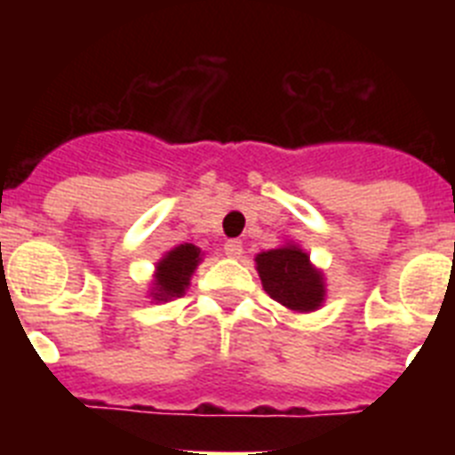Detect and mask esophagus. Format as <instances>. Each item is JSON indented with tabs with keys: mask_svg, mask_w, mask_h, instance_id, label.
Masks as SVG:
<instances>
[{
	"mask_svg": "<svg viewBox=\"0 0 455 455\" xmlns=\"http://www.w3.org/2000/svg\"><path fill=\"white\" fill-rule=\"evenodd\" d=\"M223 251H225V255L230 257V259H239V257L243 255V246H241V241H236V239L228 241Z\"/></svg>",
	"mask_w": 455,
	"mask_h": 455,
	"instance_id": "esophagus-1",
	"label": "esophagus"
}]
</instances>
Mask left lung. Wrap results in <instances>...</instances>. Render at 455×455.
<instances>
[{"instance_id": "obj_1", "label": "left lung", "mask_w": 455, "mask_h": 455, "mask_svg": "<svg viewBox=\"0 0 455 455\" xmlns=\"http://www.w3.org/2000/svg\"><path fill=\"white\" fill-rule=\"evenodd\" d=\"M255 268L264 291L289 312L309 315L325 303L328 289L323 271L316 268L307 252L293 241L257 252Z\"/></svg>"}]
</instances>
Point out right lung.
Wrapping results in <instances>:
<instances>
[{
	"instance_id": "obj_1",
	"label": "right lung",
	"mask_w": 455,
	"mask_h": 455,
	"mask_svg": "<svg viewBox=\"0 0 455 455\" xmlns=\"http://www.w3.org/2000/svg\"><path fill=\"white\" fill-rule=\"evenodd\" d=\"M204 252L193 243H180V246L171 248L166 255L155 264V273H152L150 296L155 303H166V300L180 299L188 287H191V277L203 262Z\"/></svg>"
}]
</instances>
